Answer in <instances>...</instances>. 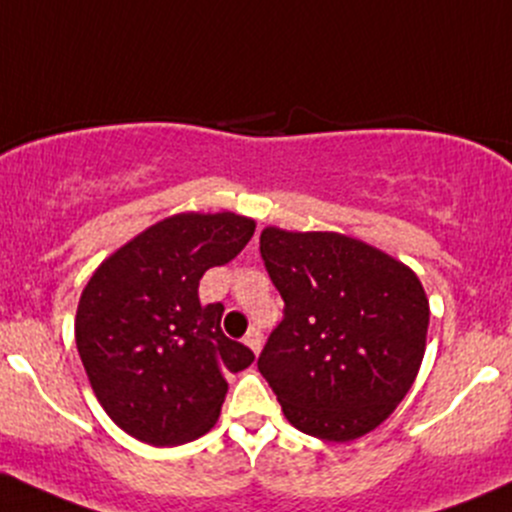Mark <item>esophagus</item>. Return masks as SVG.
<instances>
[{"mask_svg":"<svg viewBox=\"0 0 512 512\" xmlns=\"http://www.w3.org/2000/svg\"><path fill=\"white\" fill-rule=\"evenodd\" d=\"M245 346H250V351L255 355L262 351V336H260V331H257V328H250V331L245 333Z\"/></svg>","mask_w":512,"mask_h":512,"instance_id":"34e87169","label":"esophagus"}]
</instances>
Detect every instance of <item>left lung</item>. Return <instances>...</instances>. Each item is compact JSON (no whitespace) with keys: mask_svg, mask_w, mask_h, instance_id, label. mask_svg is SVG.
I'll return each instance as SVG.
<instances>
[{"mask_svg":"<svg viewBox=\"0 0 512 512\" xmlns=\"http://www.w3.org/2000/svg\"><path fill=\"white\" fill-rule=\"evenodd\" d=\"M284 299L257 368L299 432L353 441L407 395L427 346L429 299L410 267L341 233L262 230Z\"/></svg>","mask_w":512,"mask_h":512,"instance_id":"1","label":"left lung"}]
</instances>
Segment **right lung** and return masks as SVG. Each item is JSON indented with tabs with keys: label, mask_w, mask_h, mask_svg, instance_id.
Here are the masks:
<instances>
[{
	"label": "right lung",
	"mask_w": 512,
	"mask_h": 512,
	"mask_svg": "<svg viewBox=\"0 0 512 512\" xmlns=\"http://www.w3.org/2000/svg\"><path fill=\"white\" fill-rule=\"evenodd\" d=\"M255 220L176 213L112 252L85 284L75 343L107 417L152 446L211 432L225 375L255 353L220 328L223 304H201L198 282L247 245Z\"/></svg>",
	"instance_id": "add662e5"
}]
</instances>
